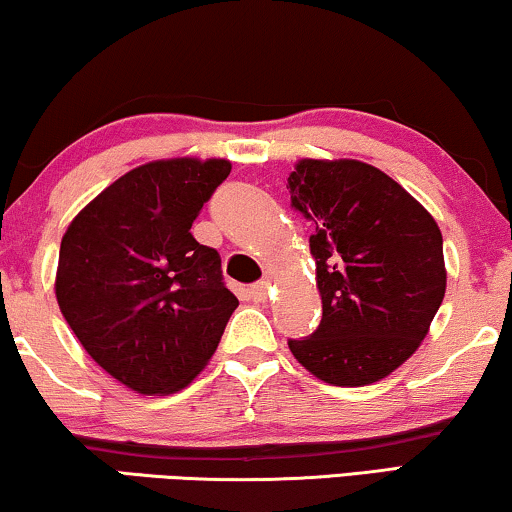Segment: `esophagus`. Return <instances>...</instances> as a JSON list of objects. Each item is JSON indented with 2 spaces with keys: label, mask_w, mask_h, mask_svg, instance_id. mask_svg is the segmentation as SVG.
<instances>
[{
  "label": "esophagus",
  "mask_w": 512,
  "mask_h": 512,
  "mask_svg": "<svg viewBox=\"0 0 512 512\" xmlns=\"http://www.w3.org/2000/svg\"><path fill=\"white\" fill-rule=\"evenodd\" d=\"M268 291H270L268 282H256L249 286V296L251 300H256V303H265V300H268Z\"/></svg>",
  "instance_id": "1"
}]
</instances>
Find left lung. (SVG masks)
Segmentation results:
<instances>
[{
	"label": "left lung",
	"instance_id": "obj_1",
	"mask_svg": "<svg viewBox=\"0 0 512 512\" xmlns=\"http://www.w3.org/2000/svg\"><path fill=\"white\" fill-rule=\"evenodd\" d=\"M291 207L314 223L321 324L289 340L300 366L333 387L373 384L410 359L445 296L433 216L361 160H298Z\"/></svg>",
	"mask_w": 512,
	"mask_h": 512
}]
</instances>
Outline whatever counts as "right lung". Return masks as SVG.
I'll list each match as a JSON object with an SVG mask.
<instances>
[{"mask_svg": "<svg viewBox=\"0 0 512 512\" xmlns=\"http://www.w3.org/2000/svg\"><path fill=\"white\" fill-rule=\"evenodd\" d=\"M228 174L223 158L139 165L88 202L62 237V317L97 366L137 394L191 384L235 312L219 251L191 235Z\"/></svg>", "mask_w": 512, "mask_h": 512, "instance_id": "right-lung-1", "label": "right lung"}]
</instances>
